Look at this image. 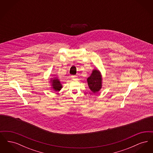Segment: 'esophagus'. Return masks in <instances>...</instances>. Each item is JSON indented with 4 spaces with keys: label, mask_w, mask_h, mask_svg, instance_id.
I'll return each instance as SVG.
<instances>
[{
    "label": "esophagus",
    "mask_w": 153,
    "mask_h": 153,
    "mask_svg": "<svg viewBox=\"0 0 153 153\" xmlns=\"http://www.w3.org/2000/svg\"><path fill=\"white\" fill-rule=\"evenodd\" d=\"M71 77H72V79L73 80H76V76L72 75V76H71Z\"/></svg>",
    "instance_id": "34e87169"
}]
</instances>
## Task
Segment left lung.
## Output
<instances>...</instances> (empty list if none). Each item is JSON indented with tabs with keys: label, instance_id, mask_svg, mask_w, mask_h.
<instances>
[{
	"label": "left lung",
	"instance_id": "left-lung-1",
	"mask_svg": "<svg viewBox=\"0 0 153 153\" xmlns=\"http://www.w3.org/2000/svg\"><path fill=\"white\" fill-rule=\"evenodd\" d=\"M88 86L92 92L97 93L102 87V76L97 70L93 71L92 74L88 78Z\"/></svg>",
	"mask_w": 153,
	"mask_h": 153
}]
</instances>
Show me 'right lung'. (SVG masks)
Masks as SVG:
<instances>
[{"label":"right lung","instance_id":"right-lung-1","mask_svg":"<svg viewBox=\"0 0 153 153\" xmlns=\"http://www.w3.org/2000/svg\"><path fill=\"white\" fill-rule=\"evenodd\" d=\"M52 86L53 88L56 91H59L61 90L62 85L59 82V80L57 79H54L53 80V82H52Z\"/></svg>","mask_w":153,"mask_h":153}]
</instances>
